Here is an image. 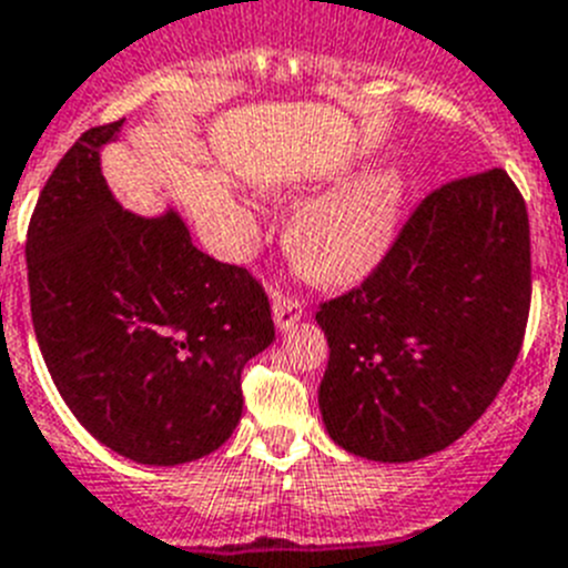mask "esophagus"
Here are the masks:
<instances>
[{
    "mask_svg": "<svg viewBox=\"0 0 568 568\" xmlns=\"http://www.w3.org/2000/svg\"><path fill=\"white\" fill-rule=\"evenodd\" d=\"M272 311H274V322H277L280 331H288L300 316H303L305 305L300 296H291V294H274L272 296Z\"/></svg>",
    "mask_w": 568,
    "mask_h": 568,
    "instance_id": "obj_1",
    "label": "esophagus"
}]
</instances>
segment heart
Wrapping results in <instances>:
<instances>
[{"mask_svg":"<svg viewBox=\"0 0 568 568\" xmlns=\"http://www.w3.org/2000/svg\"><path fill=\"white\" fill-rule=\"evenodd\" d=\"M402 181L376 172L316 197L291 221L288 248L311 277L356 283L385 257L398 221Z\"/></svg>","mask_w":568,"mask_h":568,"instance_id":"obj_1","label":"heart"}]
</instances>
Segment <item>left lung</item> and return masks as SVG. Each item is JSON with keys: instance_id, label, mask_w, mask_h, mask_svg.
Wrapping results in <instances>:
<instances>
[{"instance_id": "obj_1", "label": "left lung", "mask_w": 568, "mask_h": 568, "mask_svg": "<svg viewBox=\"0 0 568 568\" xmlns=\"http://www.w3.org/2000/svg\"><path fill=\"white\" fill-rule=\"evenodd\" d=\"M529 300V217L513 178L487 170L433 189L379 265L316 311L328 436L387 464L449 447L507 382Z\"/></svg>"}]
</instances>
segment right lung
<instances>
[{"label":"right lung","mask_w":568,"mask_h":568,"mask_svg":"<svg viewBox=\"0 0 568 568\" xmlns=\"http://www.w3.org/2000/svg\"><path fill=\"white\" fill-rule=\"evenodd\" d=\"M93 126L55 163L28 226L30 316L64 405L138 464L209 456L243 413L240 376L272 345L268 294L246 268L192 246L175 212L115 203Z\"/></svg>","instance_id":"1"}]
</instances>
